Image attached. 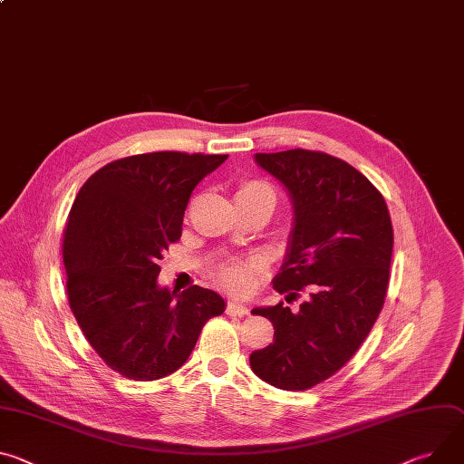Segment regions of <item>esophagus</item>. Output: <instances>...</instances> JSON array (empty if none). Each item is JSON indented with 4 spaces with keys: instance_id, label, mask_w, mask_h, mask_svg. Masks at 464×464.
Listing matches in <instances>:
<instances>
[{
    "instance_id": "obj_1",
    "label": "esophagus",
    "mask_w": 464,
    "mask_h": 464,
    "mask_svg": "<svg viewBox=\"0 0 464 464\" xmlns=\"http://www.w3.org/2000/svg\"><path fill=\"white\" fill-rule=\"evenodd\" d=\"M226 313H227L229 316H246L249 311H247L246 305H240V304H237V302H229L227 307H226Z\"/></svg>"
}]
</instances>
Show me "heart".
<instances>
[{
    "label": "heart",
    "instance_id": "heart-1",
    "mask_svg": "<svg viewBox=\"0 0 464 464\" xmlns=\"http://www.w3.org/2000/svg\"><path fill=\"white\" fill-rule=\"evenodd\" d=\"M270 190L274 192L266 183L261 181H246L240 185L237 198L254 196L259 192ZM263 274V263L256 257H244V259H229L217 266L215 277L217 281L235 294H247L251 288L256 286Z\"/></svg>",
    "mask_w": 464,
    "mask_h": 464
}]
</instances>
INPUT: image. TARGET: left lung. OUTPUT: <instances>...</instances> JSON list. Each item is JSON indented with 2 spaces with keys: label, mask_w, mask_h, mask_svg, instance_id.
Listing matches in <instances>:
<instances>
[{
  "label": "left lung",
  "mask_w": 464,
  "mask_h": 464,
  "mask_svg": "<svg viewBox=\"0 0 464 464\" xmlns=\"http://www.w3.org/2000/svg\"><path fill=\"white\" fill-rule=\"evenodd\" d=\"M294 203V227L274 288L296 300L254 309L274 324V343L249 355L263 382L307 391L339 372L383 309L394 231L385 198L359 170L324 151L257 153Z\"/></svg>",
  "instance_id": "8db88e82"
}]
</instances>
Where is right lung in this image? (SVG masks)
Returning <instances> with one entry per match:
<instances>
[{
  "mask_svg": "<svg viewBox=\"0 0 464 464\" xmlns=\"http://www.w3.org/2000/svg\"><path fill=\"white\" fill-rule=\"evenodd\" d=\"M227 159L153 151L105 164L79 188L64 227L70 309L114 372L155 382L185 364L208 318L226 302L198 285L157 286V265L181 238L196 185Z\"/></svg>",
  "mask_w": 464,
  "mask_h": 464,
  "instance_id": "1",
  "label": "right lung"
}]
</instances>
